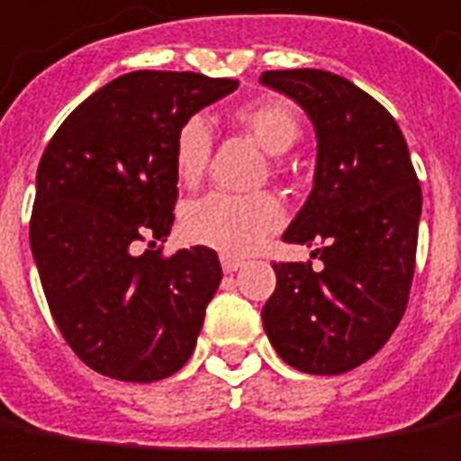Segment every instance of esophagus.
Instances as JSON below:
<instances>
[{"label":"esophagus","mask_w":461,"mask_h":461,"mask_svg":"<svg viewBox=\"0 0 461 461\" xmlns=\"http://www.w3.org/2000/svg\"><path fill=\"white\" fill-rule=\"evenodd\" d=\"M221 267H223L225 274H233V271H238V268L243 267V261L236 258V256H228V253H223V256H221Z\"/></svg>","instance_id":"obj_1"}]
</instances>
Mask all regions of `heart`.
<instances>
[{"label":"heart","instance_id":"heart-1","mask_svg":"<svg viewBox=\"0 0 461 461\" xmlns=\"http://www.w3.org/2000/svg\"><path fill=\"white\" fill-rule=\"evenodd\" d=\"M233 119L271 157L286 154L302 134V122L294 106L276 95H267L236 108ZM210 147L212 134L203 116H193L177 129L172 159L182 185H194L203 177ZM281 223L284 210L271 194L210 193L190 203L182 218L187 238L223 253L253 251Z\"/></svg>","mask_w":461,"mask_h":461}]
</instances>
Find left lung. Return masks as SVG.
<instances>
[{
	"label": "left lung",
	"instance_id": "1",
	"mask_svg": "<svg viewBox=\"0 0 461 461\" xmlns=\"http://www.w3.org/2000/svg\"><path fill=\"white\" fill-rule=\"evenodd\" d=\"M317 137L312 193L284 240L314 246L312 261L274 264L276 289L261 320L286 366L339 375L381 350L409 302L421 187L396 119L355 83L327 70H268Z\"/></svg>",
	"mask_w": 461,
	"mask_h": 461
}]
</instances>
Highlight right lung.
<instances>
[{
  "label": "right lung",
  "mask_w": 461,
  "mask_h": 461,
  "mask_svg": "<svg viewBox=\"0 0 461 461\" xmlns=\"http://www.w3.org/2000/svg\"><path fill=\"white\" fill-rule=\"evenodd\" d=\"M238 80L134 70L106 83L55 131L40 159L30 249L52 320L95 373L154 383L194 350L223 268L205 246L137 253L175 223V137Z\"/></svg>",
  "instance_id": "1"
}]
</instances>
